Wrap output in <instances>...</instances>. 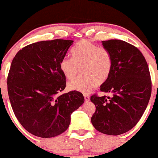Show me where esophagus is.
Returning <instances> with one entry per match:
<instances>
[{
  "label": "esophagus",
  "instance_id": "esophagus-1",
  "mask_svg": "<svg viewBox=\"0 0 158 158\" xmlns=\"http://www.w3.org/2000/svg\"><path fill=\"white\" fill-rule=\"evenodd\" d=\"M84 99H85L86 102L89 101V96H88L87 94H84Z\"/></svg>",
  "mask_w": 158,
  "mask_h": 158
}]
</instances>
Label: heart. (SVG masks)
<instances>
[{"label": "heart", "mask_w": 158, "mask_h": 158, "mask_svg": "<svg viewBox=\"0 0 158 158\" xmlns=\"http://www.w3.org/2000/svg\"><path fill=\"white\" fill-rule=\"evenodd\" d=\"M72 57L61 60L59 68L67 79H73L81 67L84 75L68 84L70 90L88 93L96 84H103L109 77L112 69V57L106 49L88 40L79 42L72 50Z\"/></svg>", "instance_id": "obj_1"}]
</instances>
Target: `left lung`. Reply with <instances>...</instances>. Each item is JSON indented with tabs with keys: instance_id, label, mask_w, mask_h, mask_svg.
<instances>
[{
	"instance_id": "obj_1",
	"label": "left lung",
	"mask_w": 158,
	"mask_h": 158,
	"mask_svg": "<svg viewBox=\"0 0 158 158\" xmlns=\"http://www.w3.org/2000/svg\"><path fill=\"white\" fill-rule=\"evenodd\" d=\"M102 44L111 53L112 69L100 90L111 96H91L96 106L91 122L100 133L118 135L131 130L142 118L152 94V81L146 60L138 48L120 40Z\"/></svg>"
}]
</instances>
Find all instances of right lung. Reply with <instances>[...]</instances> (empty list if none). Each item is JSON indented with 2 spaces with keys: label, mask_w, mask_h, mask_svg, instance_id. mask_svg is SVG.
<instances>
[{
  "label": "right lung",
  "mask_w": 158,
  "mask_h": 158,
  "mask_svg": "<svg viewBox=\"0 0 158 158\" xmlns=\"http://www.w3.org/2000/svg\"><path fill=\"white\" fill-rule=\"evenodd\" d=\"M73 42H37L23 47L13 59L7 77L12 108L22 126L36 136L51 138L65 132L72 113L84 102L75 90L59 95L66 84L59 64Z\"/></svg>",
  "instance_id": "1"
}]
</instances>
